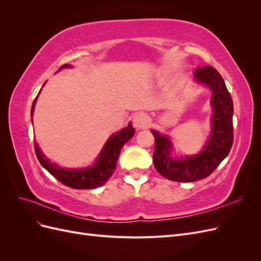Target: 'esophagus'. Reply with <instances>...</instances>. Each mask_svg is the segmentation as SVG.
Here are the masks:
<instances>
[{
	"label": "esophagus",
	"mask_w": 261,
	"mask_h": 261,
	"mask_svg": "<svg viewBox=\"0 0 261 261\" xmlns=\"http://www.w3.org/2000/svg\"><path fill=\"white\" fill-rule=\"evenodd\" d=\"M150 123V118L145 113H138L135 117H134V126L136 128H146Z\"/></svg>",
	"instance_id": "1"
}]
</instances>
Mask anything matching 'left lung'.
<instances>
[{
	"label": "left lung",
	"instance_id": "obj_1",
	"mask_svg": "<svg viewBox=\"0 0 261 261\" xmlns=\"http://www.w3.org/2000/svg\"><path fill=\"white\" fill-rule=\"evenodd\" d=\"M194 78L212 91V132L198 154L173 158V145L168 136L152 129L154 136L153 164L160 174L170 180L196 181L209 176L230 152L233 145V101L223 78L212 66L197 67Z\"/></svg>",
	"mask_w": 261,
	"mask_h": 261
}]
</instances>
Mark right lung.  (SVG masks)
Segmentation results:
<instances>
[{
	"instance_id": "add662e5",
	"label": "right lung",
	"mask_w": 261,
	"mask_h": 261,
	"mask_svg": "<svg viewBox=\"0 0 261 261\" xmlns=\"http://www.w3.org/2000/svg\"><path fill=\"white\" fill-rule=\"evenodd\" d=\"M67 67H70V65L65 64L61 66L60 69ZM40 91H39V93H40ZM37 98L38 96L34 100L33 107H31V117L34 115ZM134 134H135V129L133 128L132 123L127 125V127L121 129L118 133H115L114 135H112L108 139L103 149L101 150L99 156L97 158V160L93 163L92 167L86 169L70 170L59 167L58 164L51 162L48 158L42 153L40 148H39L38 144L36 143V140L35 151L38 160L41 163L42 167L48 171L51 175H53L58 180H60L62 184L75 189H91L106 184L108 179L112 176L116 167V161L121 152V149L123 148L124 144L127 143V141L134 136Z\"/></svg>"
}]
</instances>
